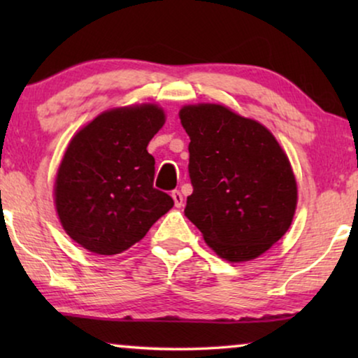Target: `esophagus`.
Here are the masks:
<instances>
[{
	"label": "esophagus",
	"mask_w": 358,
	"mask_h": 358,
	"mask_svg": "<svg viewBox=\"0 0 358 358\" xmlns=\"http://www.w3.org/2000/svg\"><path fill=\"white\" fill-rule=\"evenodd\" d=\"M171 197H173L176 207H178V208L182 207V203H184V197H182V194L179 192V190H173V194H171Z\"/></svg>",
	"instance_id": "1"
}]
</instances>
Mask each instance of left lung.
<instances>
[{"mask_svg":"<svg viewBox=\"0 0 358 358\" xmlns=\"http://www.w3.org/2000/svg\"><path fill=\"white\" fill-rule=\"evenodd\" d=\"M194 192L185 217L218 257L257 259L288 231L298 202L290 159L272 131L222 104L179 110Z\"/></svg>","mask_w":358,"mask_h":358,"instance_id":"obj_1","label":"left lung"}]
</instances>
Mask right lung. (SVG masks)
<instances>
[{
  "mask_svg": "<svg viewBox=\"0 0 358 358\" xmlns=\"http://www.w3.org/2000/svg\"><path fill=\"white\" fill-rule=\"evenodd\" d=\"M164 122L163 107L145 102L104 110L73 135L53 200L81 248L97 256L124 252L173 208V199L153 187L155 158L146 150Z\"/></svg>",
  "mask_w": 358,
  "mask_h": 358,
  "instance_id": "add662e5",
  "label": "right lung"
}]
</instances>
